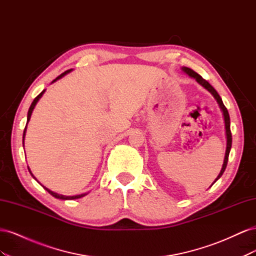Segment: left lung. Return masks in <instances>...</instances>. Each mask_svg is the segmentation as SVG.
<instances>
[{
  "label": "left lung",
  "mask_w": 256,
  "mask_h": 256,
  "mask_svg": "<svg viewBox=\"0 0 256 256\" xmlns=\"http://www.w3.org/2000/svg\"><path fill=\"white\" fill-rule=\"evenodd\" d=\"M182 70L188 74L191 78H194L200 85H203V86L208 90L209 92H212V94L214 95V97L216 99V102H218L221 110L223 112V116H224V122H226V140H228V143H226V157H224V162H223V166H222V168H221V172L220 174L218 175V177H216V180H214V182L219 180V178L222 176V174L224 173V171H226V166H228V154H230V147H232V134H230V115H228V109L226 108V106L223 104V102L221 97L219 96L218 92H216L210 84H209L205 79H203L202 76H200L198 74H196L194 70H192L191 68H188V67H184Z\"/></svg>",
  "instance_id": "8db88e82"
}]
</instances>
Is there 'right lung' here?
I'll return each mask as SVG.
<instances>
[{"label": "right lung", "mask_w": 256, "mask_h": 256, "mask_svg": "<svg viewBox=\"0 0 256 256\" xmlns=\"http://www.w3.org/2000/svg\"><path fill=\"white\" fill-rule=\"evenodd\" d=\"M69 72H72V69H69V70H66L65 72H63L62 74H60L56 79H54L53 80V82H56V80H58V79H60L62 76H64L66 74H68ZM44 92V90L40 92V95H38L34 100H33V102H32V104H30V109H28V122H28V120H30V115H32V112H33V110H34V108H35V106H36V104H37V102L38 100L40 99V97L42 96V94ZM26 128H24V131H23V146H24V136H26ZM30 171V170H28ZM32 174V173H30ZM32 176L34 177V175L32 174ZM35 178V177H34ZM36 180V178H35ZM46 190H47L51 196H53L54 198H60V200H76V198H82V196H84L85 194H80V196H60V194H58V193H56V192H53V191H51V190H49L48 188H46V187H44Z\"/></svg>", "instance_id": "right-lung-1"}]
</instances>
